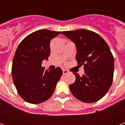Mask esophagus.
<instances>
[{"mask_svg":"<svg viewBox=\"0 0 125 125\" xmlns=\"http://www.w3.org/2000/svg\"><path fill=\"white\" fill-rule=\"evenodd\" d=\"M62 73H63L64 75H66L67 74L69 73V71H68V70H66V69H63V70H62Z\"/></svg>","mask_w":125,"mask_h":125,"instance_id":"esophagus-1","label":"esophagus"}]
</instances>
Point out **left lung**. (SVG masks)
Segmentation results:
<instances>
[{
    "mask_svg": "<svg viewBox=\"0 0 125 125\" xmlns=\"http://www.w3.org/2000/svg\"><path fill=\"white\" fill-rule=\"evenodd\" d=\"M61 34L76 45L78 64L84 66V74L73 73L76 81L69 85L78 100L92 103L101 100L111 86L114 73V57L105 41L97 33L86 29L63 31Z\"/></svg>",
    "mask_w": 125,
    "mask_h": 125,
    "instance_id": "1",
    "label": "left lung"
}]
</instances>
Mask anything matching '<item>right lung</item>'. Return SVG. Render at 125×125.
<instances>
[{
    "label": "right lung",
    "mask_w": 125,
    "mask_h": 125,
    "mask_svg": "<svg viewBox=\"0 0 125 125\" xmlns=\"http://www.w3.org/2000/svg\"><path fill=\"white\" fill-rule=\"evenodd\" d=\"M61 32L42 29L30 34L20 43L13 58L12 76L19 94L26 102L41 103L51 97L62 75L59 67L45 70L42 61L50 56V42Z\"/></svg>",
    "instance_id": "1"
}]
</instances>
